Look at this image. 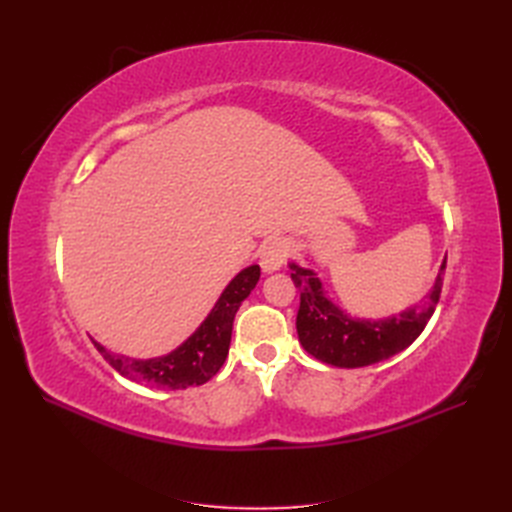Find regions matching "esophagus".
Masks as SVG:
<instances>
[{
    "label": "esophagus",
    "mask_w": 512,
    "mask_h": 512,
    "mask_svg": "<svg viewBox=\"0 0 512 512\" xmlns=\"http://www.w3.org/2000/svg\"><path fill=\"white\" fill-rule=\"evenodd\" d=\"M290 256V245L286 239H271L260 247V267L265 273L280 269Z\"/></svg>",
    "instance_id": "34e87169"
}]
</instances>
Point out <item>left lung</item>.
I'll use <instances>...</instances> for the list:
<instances>
[{"label": "left lung", "mask_w": 512, "mask_h": 512, "mask_svg": "<svg viewBox=\"0 0 512 512\" xmlns=\"http://www.w3.org/2000/svg\"><path fill=\"white\" fill-rule=\"evenodd\" d=\"M290 277L301 292L297 333L301 346L333 367H365L408 348L436 312L444 284L446 258L423 305H414L386 320H363L344 314L322 288L312 269L290 265Z\"/></svg>", "instance_id": "left-lung-1"}]
</instances>
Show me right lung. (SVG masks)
<instances>
[{
	"instance_id": "1",
	"label": "right lung",
	"mask_w": 512,
	"mask_h": 512,
	"mask_svg": "<svg viewBox=\"0 0 512 512\" xmlns=\"http://www.w3.org/2000/svg\"><path fill=\"white\" fill-rule=\"evenodd\" d=\"M260 280V267L252 265L243 269L235 280H232L222 297L211 309V314L205 322L194 331L192 337L166 356L158 359H128L123 354L108 352L104 346L94 342L98 352L104 356L113 369L128 380L141 382L145 386H156V389H188V386H198L211 380L224 365L230 335H232V320L239 305L250 297V292L256 288Z\"/></svg>"
}]
</instances>
